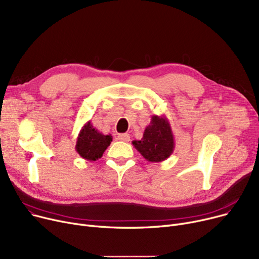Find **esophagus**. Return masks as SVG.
Here are the masks:
<instances>
[{
    "mask_svg": "<svg viewBox=\"0 0 259 259\" xmlns=\"http://www.w3.org/2000/svg\"><path fill=\"white\" fill-rule=\"evenodd\" d=\"M117 139L121 142H129L130 141V137L128 133H121V134H118Z\"/></svg>",
    "mask_w": 259,
    "mask_h": 259,
    "instance_id": "esophagus-1",
    "label": "esophagus"
}]
</instances>
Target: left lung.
I'll return each mask as SVG.
<instances>
[{"label": "left lung", "mask_w": 259, "mask_h": 259, "mask_svg": "<svg viewBox=\"0 0 259 259\" xmlns=\"http://www.w3.org/2000/svg\"><path fill=\"white\" fill-rule=\"evenodd\" d=\"M132 145L148 162H163L175 150V138L169 120L165 115H152L143 138L133 141Z\"/></svg>", "instance_id": "8db88e82"}]
</instances>
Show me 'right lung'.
Wrapping results in <instances>:
<instances>
[{"instance_id": "1", "label": "right lung", "mask_w": 259, "mask_h": 259, "mask_svg": "<svg viewBox=\"0 0 259 259\" xmlns=\"http://www.w3.org/2000/svg\"><path fill=\"white\" fill-rule=\"evenodd\" d=\"M111 142V134L99 132L93 127L91 120H89L78 134L75 149L82 159L87 161H96L103 156Z\"/></svg>"}]
</instances>
